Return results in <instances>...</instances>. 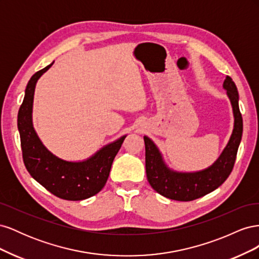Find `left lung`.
Here are the masks:
<instances>
[{
	"label": "left lung",
	"instance_id": "8db88e82",
	"mask_svg": "<svg viewBox=\"0 0 259 259\" xmlns=\"http://www.w3.org/2000/svg\"><path fill=\"white\" fill-rule=\"evenodd\" d=\"M223 86L232 106L234 125L228 144L209 167L192 173L170 169L164 162L158 147L150 138L144 136L148 182L163 197L176 201L199 199L217 189L230 175L241 143L243 120L239 109V94L236 84L227 75Z\"/></svg>",
	"mask_w": 259,
	"mask_h": 259
}]
</instances>
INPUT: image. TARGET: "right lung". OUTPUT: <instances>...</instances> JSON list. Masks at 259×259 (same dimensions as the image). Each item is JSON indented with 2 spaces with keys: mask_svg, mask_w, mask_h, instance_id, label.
<instances>
[{
  "mask_svg": "<svg viewBox=\"0 0 259 259\" xmlns=\"http://www.w3.org/2000/svg\"><path fill=\"white\" fill-rule=\"evenodd\" d=\"M53 64L54 61L34 73L27 84L17 120L22 159L29 174L54 195L69 201L85 200L105 187L112 162L126 135L80 162L62 160L48 150L34 131L32 107L36 82Z\"/></svg>",
  "mask_w": 259,
  "mask_h": 259,
  "instance_id": "1",
  "label": "right lung"
}]
</instances>
